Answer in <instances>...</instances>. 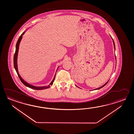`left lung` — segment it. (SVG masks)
<instances>
[{"label":"left lung","mask_w":134,"mask_h":134,"mask_svg":"<svg viewBox=\"0 0 134 134\" xmlns=\"http://www.w3.org/2000/svg\"><path fill=\"white\" fill-rule=\"evenodd\" d=\"M113 43H114V48H115V44H114V40H113ZM115 58H116V57H115ZM108 82V81H107V82L104 85H103L102 86V87H100L99 88H96V89H95V90H99V89H100V88H103V87L104 86H105L107 84V83Z\"/></svg>","instance_id":"8db88e82"}]
</instances>
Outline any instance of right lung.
<instances>
[{"label":"right lung","mask_w":134,"mask_h":134,"mask_svg":"<svg viewBox=\"0 0 134 134\" xmlns=\"http://www.w3.org/2000/svg\"><path fill=\"white\" fill-rule=\"evenodd\" d=\"M25 33V31L23 32V34H21V35H20V37H19V39L18 40L17 42L16 43V51H15V53L14 55V58H13V62H14V68L16 70V71L17 72V73L18 76L19 77L20 79V81H21V82L23 83V84L24 85L30 88H32V89H34V90H44V89H46V88H48L50 87V85H52L54 81V79H55V75L54 76V78L53 80H52L51 83L50 84V85L47 86H45V87H35L34 86L31 85V84H29V83L27 82H26V81H25L24 80H23L22 79V77H20V75L19 74V72L18 71V66H17V57H18V51H19V45H20V41L22 39V36H23V34H24Z\"/></svg>","instance_id":"obj_1"}]
</instances>
